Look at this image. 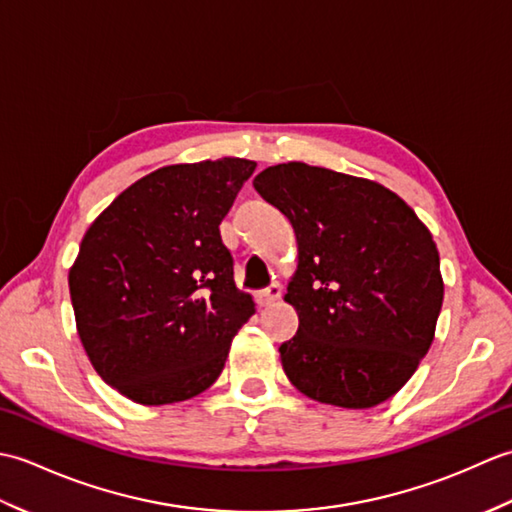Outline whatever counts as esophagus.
Returning a JSON list of instances; mask_svg holds the SVG:
<instances>
[{
	"mask_svg": "<svg viewBox=\"0 0 512 512\" xmlns=\"http://www.w3.org/2000/svg\"><path fill=\"white\" fill-rule=\"evenodd\" d=\"M279 297H281V286L273 284L264 290H259L255 295V301H257V306L264 308V306H270V303H275Z\"/></svg>",
	"mask_w": 512,
	"mask_h": 512,
	"instance_id": "esophagus-1",
	"label": "esophagus"
}]
</instances>
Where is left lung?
Masks as SVG:
<instances>
[{
	"mask_svg": "<svg viewBox=\"0 0 512 512\" xmlns=\"http://www.w3.org/2000/svg\"><path fill=\"white\" fill-rule=\"evenodd\" d=\"M253 187L297 237L284 301L299 330L279 347L290 383L343 409L398 394L429 352L444 299L429 228L383 184L306 162L268 167Z\"/></svg>",
	"mask_w": 512,
	"mask_h": 512,
	"instance_id": "left-lung-1",
	"label": "left lung"
}]
</instances>
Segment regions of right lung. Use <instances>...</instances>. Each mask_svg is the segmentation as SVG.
Listing matches in <instances>:
<instances>
[{
    "label": "right lung",
    "mask_w": 512,
    "mask_h": 512,
    "mask_svg": "<svg viewBox=\"0 0 512 512\" xmlns=\"http://www.w3.org/2000/svg\"><path fill=\"white\" fill-rule=\"evenodd\" d=\"M255 167L246 158L160 167L85 231L68 275L76 332L121 396L171 405L222 374L255 301L235 286L220 224Z\"/></svg>",
    "instance_id": "1"
}]
</instances>
